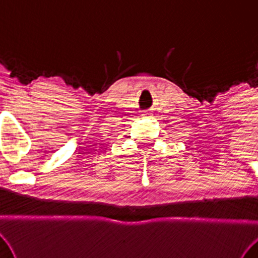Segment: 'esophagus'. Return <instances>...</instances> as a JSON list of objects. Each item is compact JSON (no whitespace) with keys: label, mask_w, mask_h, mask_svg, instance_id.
Segmentation results:
<instances>
[{"label":"esophagus","mask_w":258,"mask_h":258,"mask_svg":"<svg viewBox=\"0 0 258 258\" xmlns=\"http://www.w3.org/2000/svg\"><path fill=\"white\" fill-rule=\"evenodd\" d=\"M146 114H147V113H146ZM146 114H144V115H146Z\"/></svg>","instance_id":"esophagus-1"}]
</instances>
